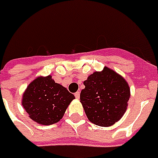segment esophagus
I'll return each mask as SVG.
<instances>
[{
	"label": "esophagus",
	"instance_id": "34e87169",
	"mask_svg": "<svg viewBox=\"0 0 158 158\" xmlns=\"http://www.w3.org/2000/svg\"><path fill=\"white\" fill-rule=\"evenodd\" d=\"M75 97H76V99H79V97H80V92L75 93Z\"/></svg>",
	"mask_w": 158,
	"mask_h": 158
}]
</instances>
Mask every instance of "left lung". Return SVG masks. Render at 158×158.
I'll use <instances>...</instances> for the list:
<instances>
[{
    "label": "left lung",
    "instance_id": "8db88e82",
    "mask_svg": "<svg viewBox=\"0 0 158 158\" xmlns=\"http://www.w3.org/2000/svg\"><path fill=\"white\" fill-rule=\"evenodd\" d=\"M80 99L88 120L101 127L111 126L126 111L130 89L127 82L114 70L105 67L84 81Z\"/></svg>",
    "mask_w": 158,
    "mask_h": 158
}]
</instances>
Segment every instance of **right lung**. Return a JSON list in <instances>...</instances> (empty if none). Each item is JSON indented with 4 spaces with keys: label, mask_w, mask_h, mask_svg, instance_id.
Returning <instances> with one entry per match:
<instances>
[{
    "label": "right lung",
    "mask_w": 158,
    "mask_h": 158,
    "mask_svg": "<svg viewBox=\"0 0 158 158\" xmlns=\"http://www.w3.org/2000/svg\"><path fill=\"white\" fill-rule=\"evenodd\" d=\"M75 96L51 76L38 77L23 94L22 105L31 119L42 125L58 123Z\"/></svg>",
    "instance_id": "right-lung-1"
}]
</instances>
